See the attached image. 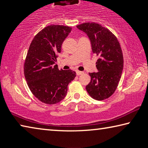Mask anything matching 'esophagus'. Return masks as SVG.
Masks as SVG:
<instances>
[{"label":"esophagus","mask_w":148,"mask_h":148,"mask_svg":"<svg viewBox=\"0 0 148 148\" xmlns=\"http://www.w3.org/2000/svg\"><path fill=\"white\" fill-rule=\"evenodd\" d=\"M83 73H84V72H82V71H76L77 76H79V75H82Z\"/></svg>","instance_id":"34e87169"}]
</instances>
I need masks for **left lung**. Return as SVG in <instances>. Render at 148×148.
Wrapping results in <instances>:
<instances>
[{"mask_svg": "<svg viewBox=\"0 0 148 148\" xmlns=\"http://www.w3.org/2000/svg\"><path fill=\"white\" fill-rule=\"evenodd\" d=\"M91 41L92 53L99 59L96 62L98 72L89 73L91 82L86 90L97 101L109 98L117 89L123 69V56L119 41L108 29L96 23L77 25Z\"/></svg>", "mask_w": 148, "mask_h": 148, "instance_id": "obj_1", "label": "left lung"}]
</instances>
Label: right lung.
<instances>
[{
	"mask_svg": "<svg viewBox=\"0 0 148 148\" xmlns=\"http://www.w3.org/2000/svg\"><path fill=\"white\" fill-rule=\"evenodd\" d=\"M72 28L49 25L32 40L24 64V74L32 93L47 104L61 101L66 96L68 85L76 77L71 70H59L56 64L61 46Z\"/></svg>",
	"mask_w": 148,
	"mask_h": 148,
	"instance_id": "add662e5",
	"label": "right lung"
}]
</instances>
